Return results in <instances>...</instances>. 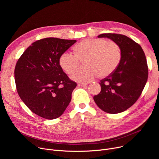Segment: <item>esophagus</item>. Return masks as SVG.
Wrapping results in <instances>:
<instances>
[{
	"label": "esophagus",
	"instance_id": "obj_1",
	"mask_svg": "<svg viewBox=\"0 0 159 159\" xmlns=\"http://www.w3.org/2000/svg\"><path fill=\"white\" fill-rule=\"evenodd\" d=\"M78 85L79 86H86L87 85V83H82V82H79Z\"/></svg>",
	"mask_w": 159,
	"mask_h": 159
}]
</instances>
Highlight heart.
<instances>
[{"label": "heart", "instance_id": "b5f03b06", "mask_svg": "<svg viewBox=\"0 0 159 159\" xmlns=\"http://www.w3.org/2000/svg\"><path fill=\"white\" fill-rule=\"evenodd\" d=\"M122 58L121 49L113 40L104 39H86L74 48V54L62 53L59 58L61 68L71 75L83 61L85 66L71 75L79 82H88L98 75L99 77L109 76L117 68Z\"/></svg>", "mask_w": 159, "mask_h": 159}]
</instances>
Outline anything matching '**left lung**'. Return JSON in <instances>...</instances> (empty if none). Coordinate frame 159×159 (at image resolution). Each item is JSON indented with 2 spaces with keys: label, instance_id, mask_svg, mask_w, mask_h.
I'll list each match as a JSON object with an SVG mask.
<instances>
[{
  "label": "left lung",
  "instance_id": "obj_1",
  "mask_svg": "<svg viewBox=\"0 0 159 159\" xmlns=\"http://www.w3.org/2000/svg\"><path fill=\"white\" fill-rule=\"evenodd\" d=\"M117 43L122 52L120 62L115 71L99 84L101 91L93 97L96 104L102 111L115 114L128 110L140 97L148 77V67L143 48L126 35L104 33Z\"/></svg>",
  "mask_w": 159,
  "mask_h": 159
}]
</instances>
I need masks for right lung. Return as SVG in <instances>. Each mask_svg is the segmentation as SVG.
I'll return each mask as SVG.
<instances>
[{
    "label": "right lung",
    "instance_id": "right-lung-1",
    "mask_svg": "<svg viewBox=\"0 0 159 159\" xmlns=\"http://www.w3.org/2000/svg\"><path fill=\"white\" fill-rule=\"evenodd\" d=\"M76 42L54 37L37 40L16 62L17 93L32 112L44 119L59 117L71 101L77 83L63 71L59 58Z\"/></svg>",
    "mask_w": 159,
    "mask_h": 159
}]
</instances>
